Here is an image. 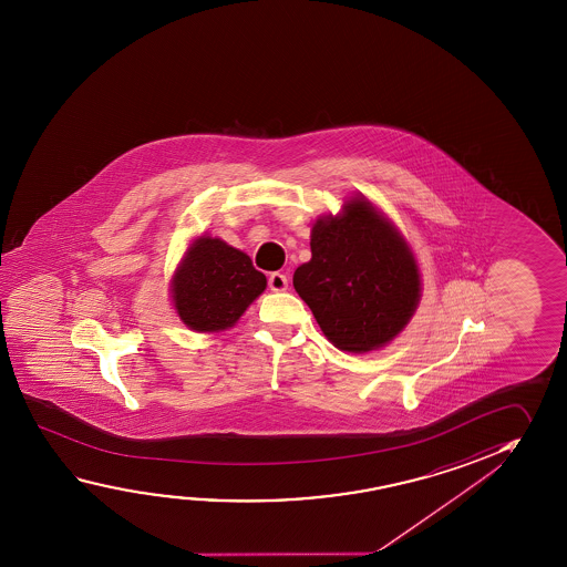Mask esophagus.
Here are the masks:
<instances>
[{
  "instance_id": "obj_1",
  "label": "esophagus",
  "mask_w": 567,
  "mask_h": 567,
  "mask_svg": "<svg viewBox=\"0 0 567 567\" xmlns=\"http://www.w3.org/2000/svg\"><path fill=\"white\" fill-rule=\"evenodd\" d=\"M269 288L270 290H275V292H285L288 288L287 275H282V272H272L269 277Z\"/></svg>"
}]
</instances>
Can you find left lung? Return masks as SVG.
<instances>
[{
  "instance_id": "obj_1",
  "label": "left lung",
  "mask_w": 567,
  "mask_h": 567,
  "mask_svg": "<svg viewBox=\"0 0 567 567\" xmlns=\"http://www.w3.org/2000/svg\"><path fill=\"white\" fill-rule=\"evenodd\" d=\"M312 259L292 285L326 338L343 352L363 353L391 342L421 298V275L401 233L365 197L324 215L310 235Z\"/></svg>"
}]
</instances>
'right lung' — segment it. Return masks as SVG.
I'll list each match as a JSON object with an SVG mask.
<instances>
[{
	"instance_id": "1",
	"label": "right lung",
	"mask_w": 567,
	"mask_h": 567,
	"mask_svg": "<svg viewBox=\"0 0 567 567\" xmlns=\"http://www.w3.org/2000/svg\"><path fill=\"white\" fill-rule=\"evenodd\" d=\"M265 288L267 277L252 267L249 255L204 235L179 262L172 298L189 330L219 332L231 328Z\"/></svg>"
}]
</instances>
